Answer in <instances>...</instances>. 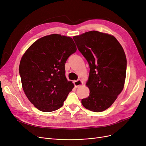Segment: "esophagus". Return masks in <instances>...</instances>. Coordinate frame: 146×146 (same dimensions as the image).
Masks as SVG:
<instances>
[{
    "label": "esophagus",
    "instance_id": "34e87169",
    "mask_svg": "<svg viewBox=\"0 0 146 146\" xmlns=\"http://www.w3.org/2000/svg\"><path fill=\"white\" fill-rule=\"evenodd\" d=\"M74 84L75 85V87L76 88L79 87L80 86H81L82 84V81L81 80H78L77 81H75L74 82Z\"/></svg>",
    "mask_w": 146,
    "mask_h": 146
}]
</instances>
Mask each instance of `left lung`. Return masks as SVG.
Here are the masks:
<instances>
[{"label":"left lung","mask_w":146,"mask_h":146,"mask_svg":"<svg viewBox=\"0 0 146 146\" xmlns=\"http://www.w3.org/2000/svg\"><path fill=\"white\" fill-rule=\"evenodd\" d=\"M73 39L90 66L87 82L90 94L81 103L93 112H102L112 105L123 88L125 54L118 41L108 34L92 31Z\"/></svg>","instance_id":"1"}]
</instances>
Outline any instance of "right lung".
<instances>
[{
  "label": "right lung",
  "instance_id": "right-lung-1",
  "mask_svg": "<svg viewBox=\"0 0 146 146\" xmlns=\"http://www.w3.org/2000/svg\"><path fill=\"white\" fill-rule=\"evenodd\" d=\"M77 48L72 38L51 34L35 41L20 62L19 72L24 92L38 110H58L72 90L65 77V64Z\"/></svg>",
  "mask_w": 146,
  "mask_h": 146
}]
</instances>
